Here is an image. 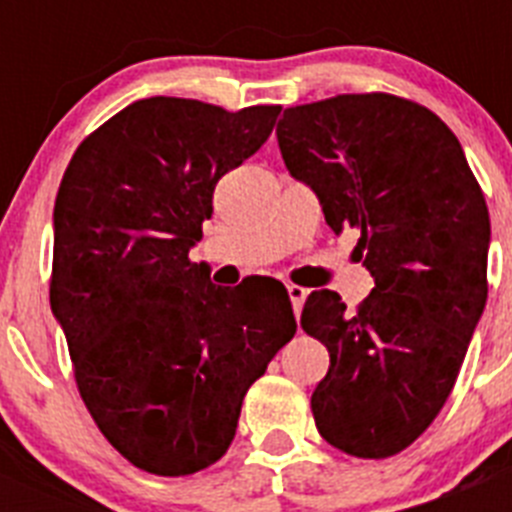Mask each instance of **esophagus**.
Masks as SVG:
<instances>
[{"label":"esophagus","mask_w":512,"mask_h":512,"mask_svg":"<svg viewBox=\"0 0 512 512\" xmlns=\"http://www.w3.org/2000/svg\"><path fill=\"white\" fill-rule=\"evenodd\" d=\"M287 292H289V300H292V307H295V315L300 318L302 305H305V300H307V289L297 287V284H289Z\"/></svg>","instance_id":"esophagus-1"}]
</instances>
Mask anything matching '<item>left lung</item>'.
<instances>
[{"label":"left lung","mask_w":512,"mask_h":512,"mask_svg":"<svg viewBox=\"0 0 512 512\" xmlns=\"http://www.w3.org/2000/svg\"><path fill=\"white\" fill-rule=\"evenodd\" d=\"M279 151L336 235L359 230L372 295L348 312L312 292L305 333L330 366L312 392L320 436L361 459L408 449L449 400L487 302L490 212L441 117L392 94L284 110Z\"/></svg>","instance_id":"8db88e82"}]
</instances>
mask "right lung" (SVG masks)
<instances>
[{
  "instance_id": "right-lung-1",
  "label": "right lung",
  "mask_w": 512,
  "mask_h": 512,
  "mask_svg": "<svg viewBox=\"0 0 512 512\" xmlns=\"http://www.w3.org/2000/svg\"><path fill=\"white\" fill-rule=\"evenodd\" d=\"M279 112L138 99L76 148L58 187L51 310L94 423L143 472L215 464L248 387L295 336L282 282L223 289L189 261L215 184Z\"/></svg>"
}]
</instances>
